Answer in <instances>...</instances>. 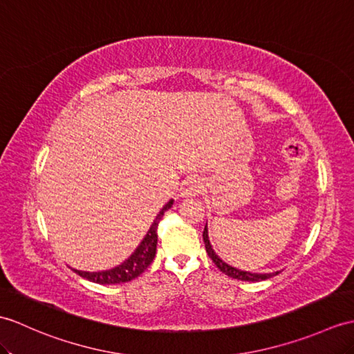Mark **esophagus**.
<instances>
[{
	"instance_id": "34e87169",
	"label": "esophagus",
	"mask_w": 354,
	"mask_h": 354,
	"mask_svg": "<svg viewBox=\"0 0 354 354\" xmlns=\"http://www.w3.org/2000/svg\"><path fill=\"white\" fill-rule=\"evenodd\" d=\"M202 188H203V184L199 178L188 176L187 179L183 180V184H180L179 193L183 197H192V196L199 194Z\"/></svg>"
}]
</instances>
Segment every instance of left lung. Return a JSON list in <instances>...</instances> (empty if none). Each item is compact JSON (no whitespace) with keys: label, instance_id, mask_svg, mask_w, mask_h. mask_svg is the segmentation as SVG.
<instances>
[{"label":"left lung","instance_id":"obj_1","mask_svg":"<svg viewBox=\"0 0 354 354\" xmlns=\"http://www.w3.org/2000/svg\"><path fill=\"white\" fill-rule=\"evenodd\" d=\"M202 236H203L205 249H207L208 257L212 259V262H214V264L217 266V268L221 271V273H225L229 277L238 279V281H245V282H259V281H267V279L281 273V271H273V273H250V271H244V270H240V268H235L232 266H229V264H226L223 259L218 257V254L214 252V249H212V245L209 243L207 225H205Z\"/></svg>","mask_w":354,"mask_h":354}]
</instances>
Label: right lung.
I'll return each instance as SVG.
<instances>
[{"label": "right lung", "instance_id": "obj_1", "mask_svg": "<svg viewBox=\"0 0 354 354\" xmlns=\"http://www.w3.org/2000/svg\"><path fill=\"white\" fill-rule=\"evenodd\" d=\"M171 205H174V199H170L166 205H164L161 211L157 214V217H155L153 223L151 225L149 231H147V234L145 235L142 243L137 245V249L131 253V257L123 261L120 266L110 270H104V271H81L75 268H73V271L78 273L81 277L87 279V281L101 283V285L123 283L138 277L147 267H149V264L155 258V253H157V241H158L157 227L161 217L164 216V212H166L169 208H171Z\"/></svg>", "mask_w": 354, "mask_h": 354}]
</instances>
